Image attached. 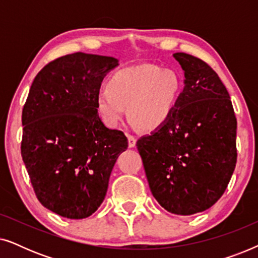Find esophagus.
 <instances>
[{
    "mask_svg": "<svg viewBox=\"0 0 258 258\" xmlns=\"http://www.w3.org/2000/svg\"><path fill=\"white\" fill-rule=\"evenodd\" d=\"M128 144L129 148H134L136 146V139L133 135H128Z\"/></svg>",
    "mask_w": 258,
    "mask_h": 258,
    "instance_id": "34e87169",
    "label": "esophagus"
}]
</instances>
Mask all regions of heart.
<instances>
[{
	"instance_id": "b5f03b06",
	"label": "heart",
	"mask_w": 258,
	"mask_h": 258,
	"mask_svg": "<svg viewBox=\"0 0 258 258\" xmlns=\"http://www.w3.org/2000/svg\"><path fill=\"white\" fill-rule=\"evenodd\" d=\"M107 88L96 98L97 110L105 124L117 126L128 107L133 125L155 130L163 126L174 114L183 83L174 70L142 64L116 72L108 81Z\"/></svg>"
}]
</instances>
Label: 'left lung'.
I'll return each instance as SVG.
<instances>
[{"mask_svg":"<svg viewBox=\"0 0 258 258\" xmlns=\"http://www.w3.org/2000/svg\"><path fill=\"white\" fill-rule=\"evenodd\" d=\"M174 57L185 77L177 108L136 147L161 207L194 215L213 207L227 189L237 161V121L216 72L192 55L176 52Z\"/></svg>","mask_w":258,"mask_h":258,"instance_id":"1","label":"left lung"}]
</instances>
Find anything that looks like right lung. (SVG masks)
Listing matches in <instances>:
<instances>
[{
  "mask_svg": "<svg viewBox=\"0 0 258 258\" xmlns=\"http://www.w3.org/2000/svg\"><path fill=\"white\" fill-rule=\"evenodd\" d=\"M110 56L75 52L49 62L31 84L22 110L21 155L40 203L70 220L94 214L103 202L119 154L121 130L109 129L96 98Z\"/></svg>",
  "mask_w": 258,
  "mask_h": 258,
  "instance_id": "1",
  "label": "right lung"
}]
</instances>
